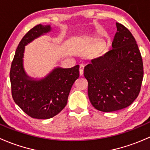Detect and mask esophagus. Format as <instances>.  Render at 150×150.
Here are the masks:
<instances>
[{
    "label": "esophagus",
    "mask_w": 150,
    "mask_h": 150,
    "mask_svg": "<svg viewBox=\"0 0 150 150\" xmlns=\"http://www.w3.org/2000/svg\"><path fill=\"white\" fill-rule=\"evenodd\" d=\"M83 74H84V66L81 65L79 66V74L80 76H82Z\"/></svg>",
    "instance_id": "obj_1"
}]
</instances>
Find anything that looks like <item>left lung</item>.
<instances>
[{"label":"left lung","instance_id":"1","mask_svg":"<svg viewBox=\"0 0 150 150\" xmlns=\"http://www.w3.org/2000/svg\"><path fill=\"white\" fill-rule=\"evenodd\" d=\"M112 50L84 67L88 96L95 109L112 112L127 108L139 94L144 69L135 39L123 24L116 23Z\"/></svg>","mask_w":150,"mask_h":150}]
</instances>
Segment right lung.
<instances>
[{"instance_id":"obj_1","label":"right lung","mask_w":150,"mask_h":150,"mask_svg":"<svg viewBox=\"0 0 150 150\" xmlns=\"http://www.w3.org/2000/svg\"><path fill=\"white\" fill-rule=\"evenodd\" d=\"M51 30L50 25L38 24L20 41L10 71L12 98L18 107L33 118L48 119L59 113L67 104L74 81L79 76V66L55 68L45 78L33 79L23 66L24 46Z\"/></svg>"}]
</instances>
